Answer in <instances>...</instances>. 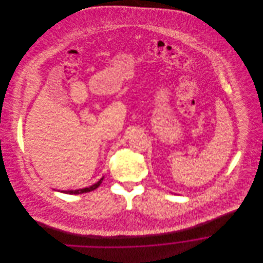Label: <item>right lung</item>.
I'll list each match as a JSON object with an SVG mask.
<instances>
[{"label": "right lung", "instance_id": "obj_1", "mask_svg": "<svg viewBox=\"0 0 263 263\" xmlns=\"http://www.w3.org/2000/svg\"><path fill=\"white\" fill-rule=\"evenodd\" d=\"M102 180H103V177L97 182V183H95V184H93L92 186H89V187L86 188H82V189H77V190H64V191H62V192H64V193H69V194H80V193H85V192H90V191H92V190H94V189H96V188L98 187L100 184H101V182H102Z\"/></svg>", "mask_w": 263, "mask_h": 263}]
</instances>
